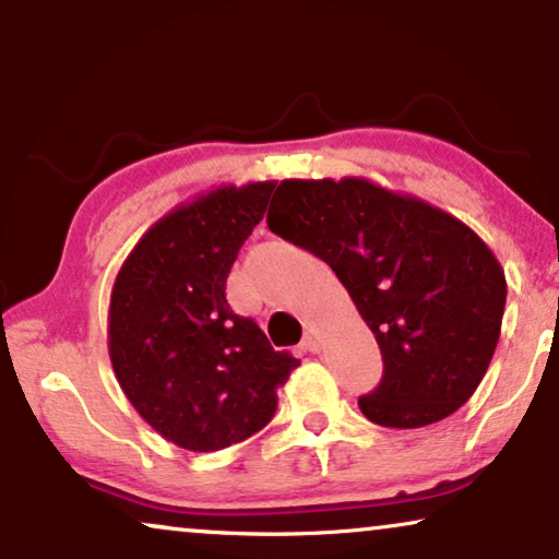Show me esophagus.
<instances>
[{"label":"esophagus","instance_id":"obj_1","mask_svg":"<svg viewBox=\"0 0 559 559\" xmlns=\"http://www.w3.org/2000/svg\"><path fill=\"white\" fill-rule=\"evenodd\" d=\"M302 350H308V354H318L320 350V338L312 331L302 338Z\"/></svg>","mask_w":559,"mask_h":559}]
</instances>
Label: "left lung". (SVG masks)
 <instances>
[{
	"label": "left lung",
	"instance_id": "8db88e82",
	"mask_svg": "<svg viewBox=\"0 0 559 559\" xmlns=\"http://www.w3.org/2000/svg\"><path fill=\"white\" fill-rule=\"evenodd\" d=\"M266 226L331 264L384 358L371 423L425 427L463 407L501 335L507 277L488 243L423 198L366 178L282 180Z\"/></svg>",
	"mask_w": 559,
	"mask_h": 559
}]
</instances>
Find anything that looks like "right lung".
<instances>
[{"mask_svg": "<svg viewBox=\"0 0 559 559\" xmlns=\"http://www.w3.org/2000/svg\"><path fill=\"white\" fill-rule=\"evenodd\" d=\"M274 180L218 186L155 221L114 280L109 358L132 407L178 448L213 453L262 430L300 361L226 302Z\"/></svg>", "mask_w": 559, "mask_h": 559, "instance_id": "right-lung-1", "label": "right lung"}]
</instances>
